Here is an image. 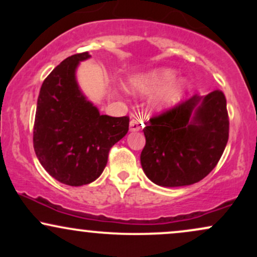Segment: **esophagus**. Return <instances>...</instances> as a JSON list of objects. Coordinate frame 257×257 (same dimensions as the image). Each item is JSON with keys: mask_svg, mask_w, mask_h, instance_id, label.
Here are the masks:
<instances>
[{"mask_svg": "<svg viewBox=\"0 0 257 257\" xmlns=\"http://www.w3.org/2000/svg\"><path fill=\"white\" fill-rule=\"evenodd\" d=\"M143 122L137 118L132 119L131 123H129V131L131 132H139L141 128H143Z\"/></svg>", "mask_w": 257, "mask_h": 257, "instance_id": "obj_1", "label": "esophagus"}]
</instances>
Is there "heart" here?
<instances>
[{
	"instance_id": "heart-1",
	"label": "heart",
	"mask_w": 257,
	"mask_h": 257,
	"mask_svg": "<svg viewBox=\"0 0 257 257\" xmlns=\"http://www.w3.org/2000/svg\"><path fill=\"white\" fill-rule=\"evenodd\" d=\"M176 79V72L170 69H161L147 73L141 77H135L132 82V89L139 93H153L159 89H163L167 85L172 84ZM184 85L181 83L174 84L167 88L161 95L153 102V107L157 111H166L174 104L178 102Z\"/></svg>"
}]
</instances>
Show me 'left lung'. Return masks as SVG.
<instances>
[{
  "label": "left lung",
  "instance_id": "8db88e82",
  "mask_svg": "<svg viewBox=\"0 0 257 257\" xmlns=\"http://www.w3.org/2000/svg\"><path fill=\"white\" fill-rule=\"evenodd\" d=\"M228 113L222 91L193 95L149 120L140 161L153 184H196L216 167L228 141Z\"/></svg>",
  "mask_w": 257,
  "mask_h": 257
}]
</instances>
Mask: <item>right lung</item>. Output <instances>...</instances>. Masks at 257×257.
<instances>
[{
    "label": "right lung",
    "mask_w": 257,
    "mask_h": 257,
    "mask_svg": "<svg viewBox=\"0 0 257 257\" xmlns=\"http://www.w3.org/2000/svg\"><path fill=\"white\" fill-rule=\"evenodd\" d=\"M88 52L71 55L43 81L37 99L34 149L46 172L59 182L83 186L95 181L108 152L128 133V117L100 114L79 89L76 71Z\"/></svg>",
    "instance_id": "1"
}]
</instances>
